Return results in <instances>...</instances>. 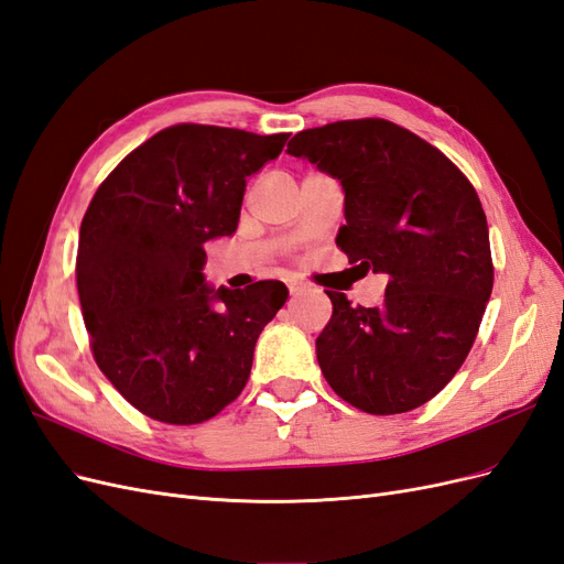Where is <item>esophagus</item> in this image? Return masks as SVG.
Here are the masks:
<instances>
[{"instance_id": "34e87169", "label": "esophagus", "mask_w": 564, "mask_h": 564, "mask_svg": "<svg viewBox=\"0 0 564 564\" xmlns=\"http://www.w3.org/2000/svg\"><path fill=\"white\" fill-rule=\"evenodd\" d=\"M301 292H303V284H299V282L289 284V294H292V296H296V294H301Z\"/></svg>"}]
</instances>
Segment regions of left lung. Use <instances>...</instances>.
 Instances as JSON below:
<instances>
[{
  "mask_svg": "<svg viewBox=\"0 0 564 564\" xmlns=\"http://www.w3.org/2000/svg\"><path fill=\"white\" fill-rule=\"evenodd\" d=\"M286 152L340 181L336 247L388 275L379 308L327 292L334 313L315 340L324 379L367 414L412 412L464 365L491 296L480 197L435 145L379 117L299 131Z\"/></svg>",
  "mask_w": 564,
  "mask_h": 564,
  "instance_id": "1",
  "label": "left lung"
}]
</instances>
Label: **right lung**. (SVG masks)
Instances as JSON below:
<instances>
[{
	"label": "right lung",
	"mask_w": 564,
	"mask_h": 564,
	"mask_svg": "<svg viewBox=\"0 0 564 564\" xmlns=\"http://www.w3.org/2000/svg\"><path fill=\"white\" fill-rule=\"evenodd\" d=\"M289 133L162 129L119 162L82 218L77 292L98 369L141 414L193 425L245 390L253 348L289 292L204 284V245L232 235L247 176Z\"/></svg>",
	"instance_id": "1"
}]
</instances>
